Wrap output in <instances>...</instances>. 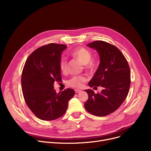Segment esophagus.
Instances as JSON below:
<instances>
[{"label":"esophagus","mask_w":151,"mask_h":151,"mask_svg":"<svg viewBox=\"0 0 151 151\" xmlns=\"http://www.w3.org/2000/svg\"><path fill=\"white\" fill-rule=\"evenodd\" d=\"M81 92V90H80V89H75V92L76 93H79V92Z\"/></svg>","instance_id":"obj_1"}]
</instances>
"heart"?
<instances>
[{
	"label": "heart",
	"mask_w": 151,
	"mask_h": 151,
	"mask_svg": "<svg viewBox=\"0 0 151 151\" xmlns=\"http://www.w3.org/2000/svg\"><path fill=\"white\" fill-rule=\"evenodd\" d=\"M71 55L78 62H80L82 65H84L86 69L88 70L92 71L97 68V60L91 59L92 52L87 48L83 47H79L71 52ZM60 69L63 74L67 73V63L65 59H63L60 60ZM87 80H88V78L85 75L75 76L68 81V84L73 88H80L83 86V83Z\"/></svg>",
	"instance_id": "obj_1"
}]
</instances>
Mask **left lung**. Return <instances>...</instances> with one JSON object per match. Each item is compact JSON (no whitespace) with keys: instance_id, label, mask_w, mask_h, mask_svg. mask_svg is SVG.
Returning a JSON list of instances; mask_svg holds the SVG:
<instances>
[{"instance_id":"8db88e82","label":"left lung","mask_w":151,"mask_h":151,"mask_svg":"<svg viewBox=\"0 0 151 151\" xmlns=\"http://www.w3.org/2000/svg\"><path fill=\"white\" fill-rule=\"evenodd\" d=\"M99 55L100 64L88 85L101 86L100 93L90 89L84 90L88 100L84 104L87 111L96 116H105L117 110L127 96L130 86L129 63L121 51L115 46L104 41L87 45Z\"/></svg>"}]
</instances>
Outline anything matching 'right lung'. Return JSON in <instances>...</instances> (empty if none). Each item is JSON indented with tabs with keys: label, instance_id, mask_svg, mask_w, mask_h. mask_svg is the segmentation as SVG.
<instances>
[{
	"label": "right lung",
	"instance_id": "right-lung-1",
	"mask_svg": "<svg viewBox=\"0 0 151 151\" xmlns=\"http://www.w3.org/2000/svg\"><path fill=\"white\" fill-rule=\"evenodd\" d=\"M67 45L50 43L32 53L24 66L21 86L24 99L29 109L43 121L57 119L65 114L74 90L57 93L55 81L61 82V54Z\"/></svg>",
	"mask_w": 151,
	"mask_h": 151
}]
</instances>
